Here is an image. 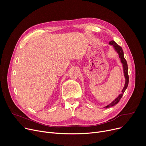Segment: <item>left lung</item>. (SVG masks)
<instances>
[{
    "label": "left lung",
    "instance_id": "left-lung-1",
    "mask_svg": "<svg viewBox=\"0 0 146 146\" xmlns=\"http://www.w3.org/2000/svg\"><path fill=\"white\" fill-rule=\"evenodd\" d=\"M109 44L111 46H113L114 48L115 49V50L117 51V52L118 54L119 55V58H120L121 63L122 64V66H123V75L125 76V86L123 88L122 90V94H119L118 95V96L110 104H109V105L105 106L104 108H109L110 107H112L114 105H115L116 104H117L119 100L121 99L123 94L125 91V90H127L128 86V82H129V76H128V64L127 60H125L123 56V50L122 49V47H121L119 46H118L114 41L112 40L109 42Z\"/></svg>",
    "mask_w": 146,
    "mask_h": 146
}]
</instances>
